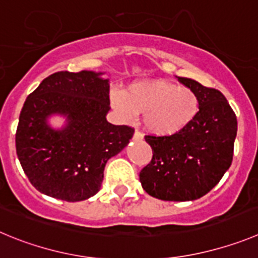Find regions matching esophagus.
Here are the masks:
<instances>
[{
  "mask_svg": "<svg viewBox=\"0 0 258 258\" xmlns=\"http://www.w3.org/2000/svg\"><path fill=\"white\" fill-rule=\"evenodd\" d=\"M134 139H135V140H143V134H141L140 131H138V130H136V131L134 132Z\"/></svg>",
  "mask_w": 258,
  "mask_h": 258,
  "instance_id": "34e87169",
  "label": "esophagus"
}]
</instances>
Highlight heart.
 Here are the masks:
<instances>
[{"instance_id": "b5f03b06", "label": "heart", "mask_w": 258, "mask_h": 258, "mask_svg": "<svg viewBox=\"0 0 258 258\" xmlns=\"http://www.w3.org/2000/svg\"><path fill=\"white\" fill-rule=\"evenodd\" d=\"M112 105L127 120L144 114L145 128L161 136L185 130L199 112L196 92L164 80L136 83L127 92L114 90Z\"/></svg>"}]
</instances>
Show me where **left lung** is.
Instances as JSON below:
<instances>
[{"label":"left lung","instance_id":"obj_1","mask_svg":"<svg viewBox=\"0 0 258 258\" xmlns=\"http://www.w3.org/2000/svg\"><path fill=\"white\" fill-rule=\"evenodd\" d=\"M178 82L199 99L196 119L168 136L146 135L153 158L140 172L143 189L162 201H196L219 184L233 161L236 115L226 97L190 78Z\"/></svg>","mask_w":258,"mask_h":258}]
</instances>
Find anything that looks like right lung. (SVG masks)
Returning a JSON list of instances; mask_svg holds the SVG:
<instances>
[{
  "mask_svg": "<svg viewBox=\"0 0 258 258\" xmlns=\"http://www.w3.org/2000/svg\"><path fill=\"white\" fill-rule=\"evenodd\" d=\"M103 73L56 72L27 97L16 128V154L38 191L67 202L89 199L100 190L106 162L130 143L135 130L106 120L109 81ZM51 114L67 126L51 129Z\"/></svg>",
  "mask_w": 258,
  "mask_h": 258,
  "instance_id": "add662e5",
  "label": "right lung"
}]
</instances>
